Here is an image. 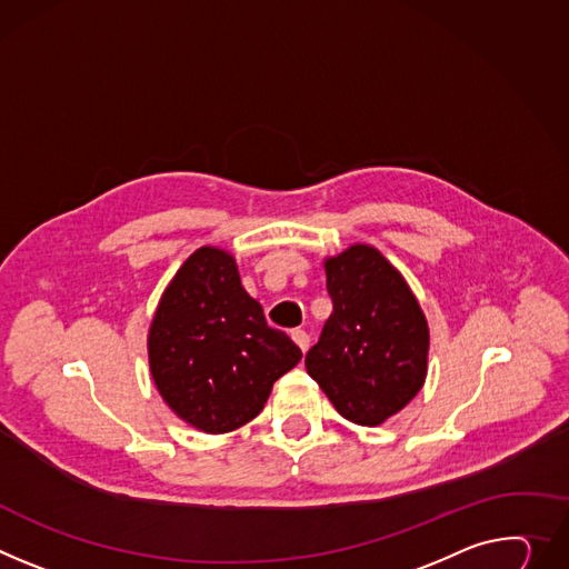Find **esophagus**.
<instances>
[{
    "instance_id": "esophagus-1",
    "label": "esophagus",
    "mask_w": 569,
    "mask_h": 569,
    "mask_svg": "<svg viewBox=\"0 0 569 569\" xmlns=\"http://www.w3.org/2000/svg\"><path fill=\"white\" fill-rule=\"evenodd\" d=\"M290 336H292V340L297 342V347H299L301 351H306V349H308V342H311V338H308V333H306V331L295 329Z\"/></svg>"
}]
</instances>
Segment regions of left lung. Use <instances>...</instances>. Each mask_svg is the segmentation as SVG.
I'll use <instances>...</instances> for the list:
<instances>
[{"label":"left lung","mask_w":569,"mask_h":569,"mask_svg":"<svg viewBox=\"0 0 569 569\" xmlns=\"http://www.w3.org/2000/svg\"><path fill=\"white\" fill-rule=\"evenodd\" d=\"M333 313L306 370L340 416L377 427L416 397L427 379L429 325L388 258L351 244L325 261Z\"/></svg>","instance_id":"1"}]
</instances>
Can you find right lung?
Here are the masks:
<instances>
[{"label":"right lung","mask_w":569,"mask_h":569,"mask_svg":"<svg viewBox=\"0 0 569 569\" xmlns=\"http://www.w3.org/2000/svg\"><path fill=\"white\" fill-rule=\"evenodd\" d=\"M147 351L163 401L213 436L253 420L274 381L301 360L242 288L236 258L218 247H199L179 268L153 313Z\"/></svg>","instance_id":"add662e5"}]
</instances>
